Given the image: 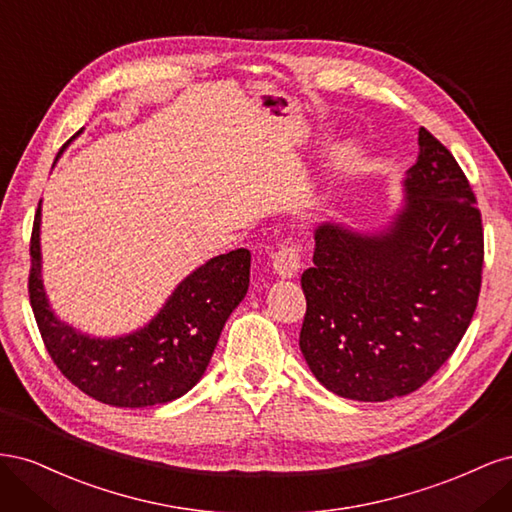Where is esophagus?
Masks as SVG:
<instances>
[{
	"label": "esophagus",
	"mask_w": 512,
	"mask_h": 512,
	"mask_svg": "<svg viewBox=\"0 0 512 512\" xmlns=\"http://www.w3.org/2000/svg\"><path fill=\"white\" fill-rule=\"evenodd\" d=\"M301 256H303V247L299 241L290 239L284 243L280 250L273 254V269L277 275L282 277H292L301 269Z\"/></svg>",
	"instance_id": "obj_1"
}]
</instances>
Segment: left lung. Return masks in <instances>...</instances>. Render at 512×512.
Here are the masks:
<instances>
[{
	"mask_svg": "<svg viewBox=\"0 0 512 512\" xmlns=\"http://www.w3.org/2000/svg\"><path fill=\"white\" fill-rule=\"evenodd\" d=\"M404 209L382 235L316 228L314 267L301 275L299 335L322 386L356 401L404 397L459 346L483 280V220L461 166L418 130Z\"/></svg>",
	"mask_w": 512,
	"mask_h": 512,
	"instance_id": "obj_1",
	"label": "left lung"
}]
</instances>
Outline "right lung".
Masks as SVG:
<instances>
[{
	"mask_svg": "<svg viewBox=\"0 0 512 512\" xmlns=\"http://www.w3.org/2000/svg\"><path fill=\"white\" fill-rule=\"evenodd\" d=\"M29 256V303L53 363L76 389L115 408L166 404L203 378L228 316L250 286L252 262L243 247L215 256L185 277L147 327L115 339H96L59 322L46 301L40 275V205Z\"/></svg>",
	"mask_w": 512,
	"mask_h": 512,
	"instance_id": "1",
	"label": "right lung"
}]
</instances>
